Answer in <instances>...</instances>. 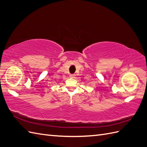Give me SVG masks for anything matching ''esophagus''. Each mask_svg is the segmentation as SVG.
I'll list each match as a JSON object with an SVG mask.
<instances>
[{"label": "esophagus", "mask_w": 147, "mask_h": 147, "mask_svg": "<svg viewBox=\"0 0 147 147\" xmlns=\"http://www.w3.org/2000/svg\"><path fill=\"white\" fill-rule=\"evenodd\" d=\"M69 77H70V78H75V74H70Z\"/></svg>", "instance_id": "1"}]
</instances>
